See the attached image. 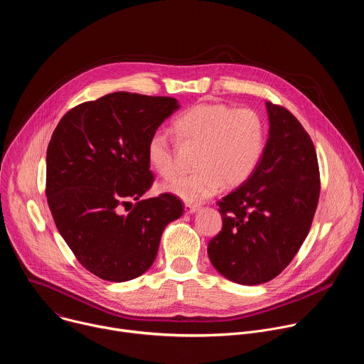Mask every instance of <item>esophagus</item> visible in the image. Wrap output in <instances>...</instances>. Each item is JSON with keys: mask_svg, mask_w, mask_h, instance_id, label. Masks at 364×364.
Masks as SVG:
<instances>
[{"mask_svg": "<svg viewBox=\"0 0 364 364\" xmlns=\"http://www.w3.org/2000/svg\"><path fill=\"white\" fill-rule=\"evenodd\" d=\"M197 210H198V205H196V204H188V203L184 204V212H186V215H193V213H196Z\"/></svg>", "mask_w": 364, "mask_h": 364, "instance_id": "34e87169", "label": "esophagus"}]
</instances>
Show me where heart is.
<instances>
[{
  "mask_svg": "<svg viewBox=\"0 0 364 364\" xmlns=\"http://www.w3.org/2000/svg\"><path fill=\"white\" fill-rule=\"evenodd\" d=\"M177 138L197 145L194 173L181 174L160 188L187 203H201L223 184L237 186L249 178L264 149V122L252 109H233L223 103H198L173 122ZM146 160L161 177L177 171L171 139L155 131L146 142Z\"/></svg>",
  "mask_w": 364,
  "mask_h": 364,
  "instance_id": "b5f03b06",
  "label": "heart"
}]
</instances>
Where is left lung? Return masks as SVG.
Here are the masks:
<instances>
[{"mask_svg": "<svg viewBox=\"0 0 364 364\" xmlns=\"http://www.w3.org/2000/svg\"><path fill=\"white\" fill-rule=\"evenodd\" d=\"M269 136L249 178L218 204L223 228L207 246L210 262L242 285L278 277L305 240L320 197L313 141L285 108L267 102Z\"/></svg>", "mask_w": 364, "mask_h": 364, "instance_id": "8db88e82", "label": "left lung"}]
</instances>
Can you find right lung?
Segmentation results:
<instances>
[{
    "label": "right lung",
    "instance_id": "1",
    "mask_svg": "<svg viewBox=\"0 0 364 364\" xmlns=\"http://www.w3.org/2000/svg\"><path fill=\"white\" fill-rule=\"evenodd\" d=\"M180 108L168 96L115 92L70 109L46 155V196L56 228L93 275L125 282L146 272L166 226L183 215L168 193L120 207L149 190L146 142Z\"/></svg>",
    "mask_w": 364,
    "mask_h": 364
}]
</instances>
